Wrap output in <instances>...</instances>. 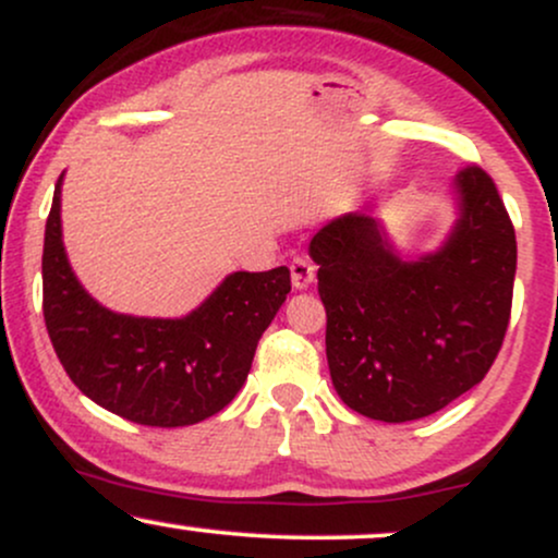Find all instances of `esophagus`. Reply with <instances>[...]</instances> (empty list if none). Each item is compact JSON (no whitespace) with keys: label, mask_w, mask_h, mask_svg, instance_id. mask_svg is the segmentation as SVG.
<instances>
[{"label":"esophagus","mask_w":558,"mask_h":558,"mask_svg":"<svg viewBox=\"0 0 558 558\" xmlns=\"http://www.w3.org/2000/svg\"><path fill=\"white\" fill-rule=\"evenodd\" d=\"M315 275H317L315 262H312L310 257H293V262H291L293 288L304 291V288H310L312 283H315Z\"/></svg>","instance_id":"34e87169"}]
</instances>
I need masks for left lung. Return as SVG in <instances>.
Returning <instances> with one entry per match:
<instances>
[{"mask_svg": "<svg viewBox=\"0 0 558 558\" xmlns=\"http://www.w3.org/2000/svg\"><path fill=\"white\" fill-rule=\"evenodd\" d=\"M453 189L457 226L417 262L401 259L364 213L336 217L310 243L332 386L369 420L435 414L475 388L501 351L517 272L514 226L483 168L466 165Z\"/></svg>", "mask_w": 558, "mask_h": 558, "instance_id": "8db88e82", "label": "left lung"}]
</instances>
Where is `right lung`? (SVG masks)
<instances>
[{"mask_svg":"<svg viewBox=\"0 0 558 558\" xmlns=\"http://www.w3.org/2000/svg\"><path fill=\"white\" fill-rule=\"evenodd\" d=\"M65 175V172H62ZM44 233V323L70 380L118 417L183 427L213 417L235 399L262 332L291 291L288 267L233 272L181 319L131 317L83 291L62 246L60 194Z\"/></svg>","mask_w":558,"mask_h":558,"instance_id":"1","label":"right lung"}]
</instances>
